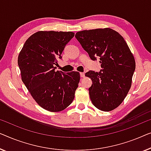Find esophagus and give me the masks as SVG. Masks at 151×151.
Returning a JSON list of instances; mask_svg holds the SVG:
<instances>
[{
  "instance_id": "esophagus-1",
  "label": "esophagus",
  "mask_w": 151,
  "mask_h": 151,
  "mask_svg": "<svg viewBox=\"0 0 151 151\" xmlns=\"http://www.w3.org/2000/svg\"><path fill=\"white\" fill-rule=\"evenodd\" d=\"M80 75H81V78L85 77V73H80Z\"/></svg>"
}]
</instances>
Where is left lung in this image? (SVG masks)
Here are the masks:
<instances>
[{
  "mask_svg": "<svg viewBox=\"0 0 151 151\" xmlns=\"http://www.w3.org/2000/svg\"><path fill=\"white\" fill-rule=\"evenodd\" d=\"M75 37L92 60L100 59L99 73L90 70L92 103L104 111L118 107L128 94L135 69L134 57L120 34L109 28L78 31Z\"/></svg>",
  "mask_w": 151,
  "mask_h": 151,
  "instance_id": "left-lung-1",
  "label": "left lung"
}]
</instances>
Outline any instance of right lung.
Listing matches in <instances>:
<instances>
[{
  "label": "right lung",
  "mask_w": 151,
  "mask_h": 151,
  "mask_svg": "<svg viewBox=\"0 0 151 151\" xmlns=\"http://www.w3.org/2000/svg\"><path fill=\"white\" fill-rule=\"evenodd\" d=\"M75 36L73 32L38 31L30 36L18 55L22 81L33 99L43 109L61 111L75 98L80 74L55 71L57 58L61 59L65 46Z\"/></svg>",
  "instance_id": "1"
}]
</instances>
